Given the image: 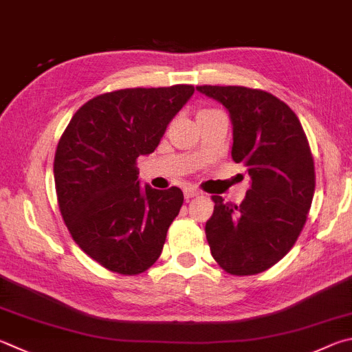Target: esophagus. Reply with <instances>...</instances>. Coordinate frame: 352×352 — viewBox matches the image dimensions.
<instances>
[{
    "mask_svg": "<svg viewBox=\"0 0 352 352\" xmlns=\"http://www.w3.org/2000/svg\"><path fill=\"white\" fill-rule=\"evenodd\" d=\"M198 195H200V190L192 188V186H188L186 189H184V198H186V200H189V198L198 197Z\"/></svg>",
    "mask_w": 352,
    "mask_h": 352,
    "instance_id": "esophagus-1",
    "label": "esophagus"
}]
</instances>
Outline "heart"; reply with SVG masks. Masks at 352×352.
I'll use <instances>...</instances> for the list:
<instances>
[{"label":"heart","instance_id":"b5f03b06","mask_svg":"<svg viewBox=\"0 0 352 352\" xmlns=\"http://www.w3.org/2000/svg\"><path fill=\"white\" fill-rule=\"evenodd\" d=\"M212 111H215V109H201V111L198 112V113H204V112H212Z\"/></svg>","mask_w":352,"mask_h":352}]
</instances>
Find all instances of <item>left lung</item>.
<instances>
[{
  "mask_svg": "<svg viewBox=\"0 0 352 352\" xmlns=\"http://www.w3.org/2000/svg\"><path fill=\"white\" fill-rule=\"evenodd\" d=\"M232 120V160L251 175L240 204L212 195L206 239L214 260L232 276L270 270L296 245L316 189L314 158L300 120L285 101L245 86H197Z\"/></svg>",
  "mask_w": 352,
  "mask_h": 352,
  "instance_id": "1",
  "label": "left lung"
}]
</instances>
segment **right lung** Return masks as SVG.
I'll return each mask as SVG.
<instances>
[{
	"label": "right lung",
	"instance_id": "obj_1",
	"mask_svg": "<svg viewBox=\"0 0 352 352\" xmlns=\"http://www.w3.org/2000/svg\"><path fill=\"white\" fill-rule=\"evenodd\" d=\"M194 86L133 87L97 95L74 113L56 146V200L74 241L121 276L158 260L180 212V188H140L137 158L155 151Z\"/></svg>",
	"mask_w": 352,
	"mask_h": 352
}]
</instances>
